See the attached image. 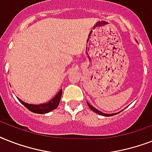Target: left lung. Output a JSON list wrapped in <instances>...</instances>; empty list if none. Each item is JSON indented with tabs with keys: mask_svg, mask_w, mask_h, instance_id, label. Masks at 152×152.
Masks as SVG:
<instances>
[{
	"mask_svg": "<svg viewBox=\"0 0 152 152\" xmlns=\"http://www.w3.org/2000/svg\"><path fill=\"white\" fill-rule=\"evenodd\" d=\"M87 104H88V106L90 107V108H91V110L94 111V112H96V113H97V114L102 115H104V116H112V115H114V114H104V113H102V112H100V111H98L97 109H96L95 108H94L93 106L91 105L88 102H87ZM115 114H116V113H115Z\"/></svg>",
	"mask_w": 152,
	"mask_h": 152,
	"instance_id": "obj_1",
	"label": "left lung"
}]
</instances>
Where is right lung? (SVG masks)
Wrapping results in <instances>:
<instances>
[{
  "label": "right lung",
  "mask_w": 152,
  "mask_h": 152,
  "mask_svg": "<svg viewBox=\"0 0 152 152\" xmlns=\"http://www.w3.org/2000/svg\"><path fill=\"white\" fill-rule=\"evenodd\" d=\"M61 94H62V90H60V91L57 94L56 96L52 100H50V102H47V103L41 104H29L25 103L21 100H18L30 112L37 113V114H44V113H48L50 111L54 110L58 107L59 102H60V100H61Z\"/></svg>",
  "instance_id": "obj_1"
}]
</instances>
